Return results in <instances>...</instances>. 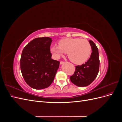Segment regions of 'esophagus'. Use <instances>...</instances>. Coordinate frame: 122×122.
<instances>
[{
  "label": "esophagus",
  "instance_id": "1",
  "mask_svg": "<svg viewBox=\"0 0 122 122\" xmlns=\"http://www.w3.org/2000/svg\"><path fill=\"white\" fill-rule=\"evenodd\" d=\"M64 63H65V61H60V64H61V65L63 64Z\"/></svg>",
  "mask_w": 122,
  "mask_h": 122
}]
</instances>
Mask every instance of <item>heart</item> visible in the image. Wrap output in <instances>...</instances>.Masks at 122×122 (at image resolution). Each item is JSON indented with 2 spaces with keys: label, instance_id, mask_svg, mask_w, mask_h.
<instances>
[{
  "label": "heart",
  "instance_id": "obj_1",
  "mask_svg": "<svg viewBox=\"0 0 122 122\" xmlns=\"http://www.w3.org/2000/svg\"><path fill=\"white\" fill-rule=\"evenodd\" d=\"M58 45H54L51 51L55 57L60 58L67 52V55L73 63L82 64L89 58L92 47L89 42L80 38H66L61 40Z\"/></svg>",
  "mask_w": 122,
  "mask_h": 122
}]
</instances>
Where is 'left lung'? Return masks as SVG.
Listing matches in <instances>:
<instances>
[{
  "mask_svg": "<svg viewBox=\"0 0 122 122\" xmlns=\"http://www.w3.org/2000/svg\"><path fill=\"white\" fill-rule=\"evenodd\" d=\"M89 42L92 50L90 58L85 64L76 66L74 73L70 77L73 84L80 87L90 85L96 78L99 70L98 49L92 41L90 40Z\"/></svg>",
  "mask_w": 122,
  "mask_h": 122,
  "instance_id": "8db88e82",
  "label": "left lung"
}]
</instances>
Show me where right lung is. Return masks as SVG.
<instances>
[{
	"label": "right lung",
	"mask_w": 122,
	"mask_h": 122,
	"mask_svg": "<svg viewBox=\"0 0 122 122\" xmlns=\"http://www.w3.org/2000/svg\"><path fill=\"white\" fill-rule=\"evenodd\" d=\"M52 41L49 37L36 38L24 48L22 52V74L26 83L34 89L49 86L59 68L60 61L51 58L50 47Z\"/></svg>",
	"instance_id": "1"
}]
</instances>
